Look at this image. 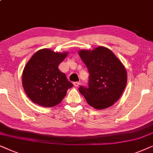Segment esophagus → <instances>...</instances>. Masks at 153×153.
<instances>
[{"mask_svg": "<svg viewBox=\"0 0 153 153\" xmlns=\"http://www.w3.org/2000/svg\"><path fill=\"white\" fill-rule=\"evenodd\" d=\"M73 85H74L75 87H78L79 85H80V82H73Z\"/></svg>", "mask_w": 153, "mask_h": 153, "instance_id": "1", "label": "esophagus"}]
</instances>
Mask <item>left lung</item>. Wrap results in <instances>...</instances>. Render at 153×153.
I'll use <instances>...</instances> for the list:
<instances>
[{"mask_svg":"<svg viewBox=\"0 0 153 153\" xmlns=\"http://www.w3.org/2000/svg\"><path fill=\"white\" fill-rule=\"evenodd\" d=\"M79 55L89 73L88 87L80 86L79 91L89 105L96 109L113 105L121 97L127 84V71L123 64L104 47L91 51L80 50Z\"/></svg>","mask_w":153,"mask_h":153,"instance_id":"left-lung-1","label":"left lung"}]
</instances>
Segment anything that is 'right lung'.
Masks as SVG:
<instances>
[{
  "label": "right lung",
  "instance_id": "obj_1",
  "mask_svg": "<svg viewBox=\"0 0 153 153\" xmlns=\"http://www.w3.org/2000/svg\"><path fill=\"white\" fill-rule=\"evenodd\" d=\"M67 52L56 53L49 49L36 52L24 67L22 84L33 102L43 107L59 104L73 85L58 68Z\"/></svg>",
  "mask_w": 153,
  "mask_h": 153
}]
</instances>
